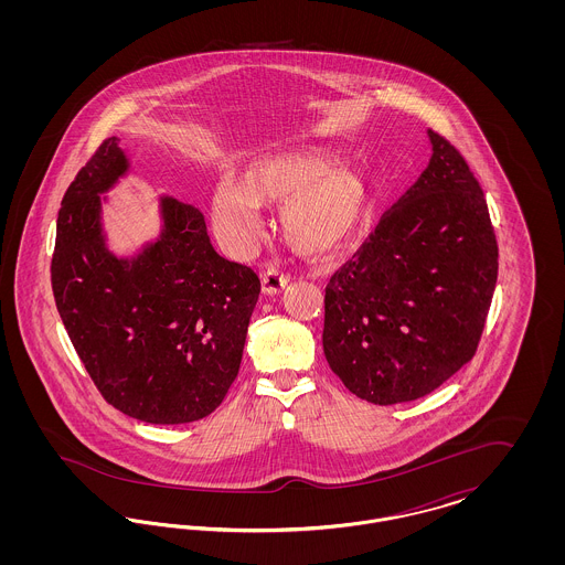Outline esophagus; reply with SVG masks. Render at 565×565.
Segmentation results:
<instances>
[{"label":"esophagus","mask_w":565,"mask_h":565,"mask_svg":"<svg viewBox=\"0 0 565 565\" xmlns=\"http://www.w3.org/2000/svg\"><path fill=\"white\" fill-rule=\"evenodd\" d=\"M290 277L284 275L279 269H267L260 275V284H263V292L267 295H277L288 286Z\"/></svg>","instance_id":"obj_1"}]
</instances>
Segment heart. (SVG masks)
<instances>
[{"mask_svg": "<svg viewBox=\"0 0 565 565\" xmlns=\"http://www.w3.org/2000/svg\"><path fill=\"white\" fill-rule=\"evenodd\" d=\"M341 161L339 152L326 148H292L254 159L243 169L239 186H215V228L226 242L247 247L260 233L256 205L284 203V242L307 256L337 252L362 228L373 207L366 173Z\"/></svg>", "mask_w": 565, "mask_h": 565, "instance_id": "1", "label": "heart"}]
</instances>
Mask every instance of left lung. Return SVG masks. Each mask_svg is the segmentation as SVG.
Here are the masks:
<instances>
[{"label": "left lung", "mask_w": 565, "mask_h": 565, "mask_svg": "<svg viewBox=\"0 0 565 565\" xmlns=\"http://www.w3.org/2000/svg\"><path fill=\"white\" fill-rule=\"evenodd\" d=\"M428 135L430 164L323 298L332 373L381 406L430 394L472 360L498 279L483 189L447 137Z\"/></svg>", "instance_id": "1"}]
</instances>
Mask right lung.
Returning a JSON list of instances; mask_svg holds the SVG:
<instances>
[{
    "instance_id": "obj_1",
    "label": "right lung",
    "mask_w": 565,
    "mask_h": 565,
    "mask_svg": "<svg viewBox=\"0 0 565 565\" xmlns=\"http://www.w3.org/2000/svg\"><path fill=\"white\" fill-rule=\"evenodd\" d=\"M127 171L108 137L76 173L56 217L54 302L106 403L159 426L207 417L242 364L260 295L254 270L215 254L203 214L162 199V237L134 260L111 256L102 196Z\"/></svg>"
}]
</instances>
